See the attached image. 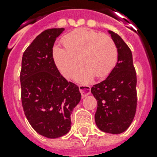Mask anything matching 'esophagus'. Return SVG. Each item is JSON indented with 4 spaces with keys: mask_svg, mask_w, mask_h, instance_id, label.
Returning <instances> with one entry per match:
<instances>
[{
    "mask_svg": "<svg viewBox=\"0 0 157 157\" xmlns=\"http://www.w3.org/2000/svg\"><path fill=\"white\" fill-rule=\"evenodd\" d=\"M79 90H80L82 97H86L90 94V86L81 85V86H79Z\"/></svg>",
    "mask_w": 157,
    "mask_h": 157,
    "instance_id": "1",
    "label": "esophagus"
}]
</instances>
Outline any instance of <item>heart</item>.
<instances>
[{
    "mask_svg": "<svg viewBox=\"0 0 157 157\" xmlns=\"http://www.w3.org/2000/svg\"><path fill=\"white\" fill-rule=\"evenodd\" d=\"M65 48L57 45L53 57L57 67L65 77H70L79 64L83 65L76 71L75 80L86 83L95 76L103 78L112 71L117 62V45L107 35L96 31L81 28L67 35Z\"/></svg>",
    "mask_w": 157,
    "mask_h": 157,
    "instance_id": "1",
    "label": "heart"
}]
</instances>
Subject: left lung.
I'll list each match as a JSON object with an SVG mask.
<instances>
[{
    "label": "left lung",
    "instance_id": "1",
    "mask_svg": "<svg viewBox=\"0 0 157 157\" xmlns=\"http://www.w3.org/2000/svg\"><path fill=\"white\" fill-rule=\"evenodd\" d=\"M117 45V63L107 78L91 88L98 107L94 119L100 130L118 134L129 127L137 107V76L129 46L114 32L108 31Z\"/></svg>",
    "mask_w": 157,
    "mask_h": 157
}]
</instances>
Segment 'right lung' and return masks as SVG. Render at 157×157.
I'll use <instances>...</instances> for the list:
<instances>
[{
  "label": "right lung",
  "instance_id": "right-lung-1",
  "mask_svg": "<svg viewBox=\"0 0 157 157\" xmlns=\"http://www.w3.org/2000/svg\"><path fill=\"white\" fill-rule=\"evenodd\" d=\"M65 30L47 29L34 39L23 54L21 98L28 122L38 134L56 139L71 129V114L81 101L79 87L67 81L53 59L56 38Z\"/></svg>",
  "mask_w": 157,
  "mask_h": 157
}]
</instances>
